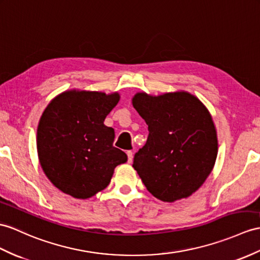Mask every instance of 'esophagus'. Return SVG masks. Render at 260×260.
I'll list each match as a JSON object with an SVG mask.
<instances>
[{
  "mask_svg": "<svg viewBox=\"0 0 260 260\" xmlns=\"http://www.w3.org/2000/svg\"><path fill=\"white\" fill-rule=\"evenodd\" d=\"M126 155H128V162L130 163L132 161V157H134V153H132V151H126Z\"/></svg>",
  "mask_w": 260,
  "mask_h": 260,
  "instance_id": "obj_1",
  "label": "esophagus"
}]
</instances>
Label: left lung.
I'll return each instance as SVG.
<instances>
[{"label": "left lung", "mask_w": 260, "mask_h": 260, "mask_svg": "<svg viewBox=\"0 0 260 260\" xmlns=\"http://www.w3.org/2000/svg\"><path fill=\"white\" fill-rule=\"evenodd\" d=\"M132 104L149 130L147 143L134 157L143 184L163 202L188 198L203 185L217 156L210 112L187 92L159 97L141 92Z\"/></svg>", "instance_id": "left-lung-1"}]
</instances>
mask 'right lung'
<instances>
[{"instance_id": "1", "label": "right lung", "mask_w": 260, "mask_h": 260, "mask_svg": "<svg viewBox=\"0 0 260 260\" xmlns=\"http://www.w3.org/2000/svg\"><path fill=\"white\" fill-rule=\"evenodd\" d=\"M119 94L67 91L50 101L37 129L41 166L53 184L76 199L109 185L113 170L128 156L113 147L115 130L104 124Z\"/></svg>"}]
</instances>
